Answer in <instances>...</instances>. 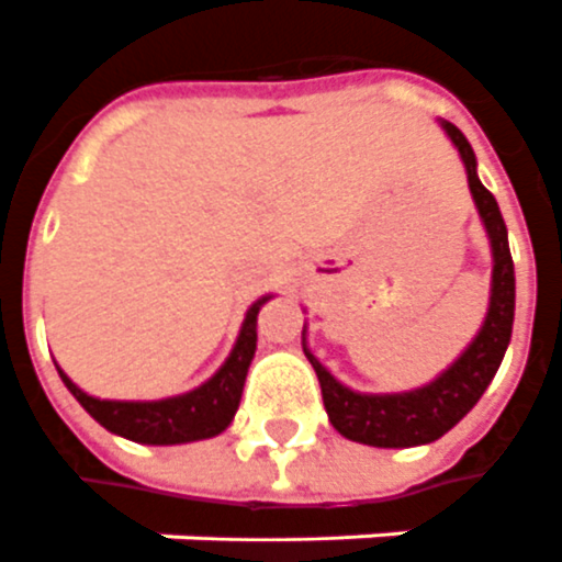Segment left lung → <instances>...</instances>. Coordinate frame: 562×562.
Returning a JSON list of instances; mask_svg holds the SVG:
<instances>
[{"instance_id": "1", "label": "left lung", "mask_w": 562, "mask_h": 562, "mask_svg": "<svg viewBox=\"0 0 562 562\" xmlns=\"http://www.w3.org/2000/svg\"><path fill=\"white\" fill-rule=\"evenodd\" d=\"M441 130L448 133L453 147L460 150L469 178V190L479 205L481 221L487 229L493 250V281H491V308L484 317V326L472 345L453 360L436 381L408 393H357V390L338 384L336 378L326 372L321 360L305 348L308 363L317 372L324 408L329 424L345 439L372 445V448H415L441 439L451 427H457L472 405L481 400V393L496 375L503 363L505 348L512 341V324H515V262L508 250V233L499 214V205L487 187L479 181L475 172V150L465 142V135L453 123L441 121ZM305 336V329H302Z\"/></svg>"}]
</instances>
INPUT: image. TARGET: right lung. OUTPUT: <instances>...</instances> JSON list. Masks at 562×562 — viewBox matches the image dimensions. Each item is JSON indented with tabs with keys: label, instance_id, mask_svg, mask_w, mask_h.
<instances>
[{
	"label": "right lung",
	"instance_id": "1",
	"mask_svg": "<svg viewBox=\"0 0 562 562\" xmlns=\"http://www.w3.org/2000/svg\"><path fill=\"white\" fill-rule=\"evenodd\" d=\"M272 296H262L248 308L245 324L236 338V348L226 357V363L202 384V387L157 402H117L87 396L78 384L57 366L63 384L69 387L75 400L81 402L83 412L99 420L102 427L142 445H184V441L211 439L221 436L238 412V400L245 390L248 366L257 351V314L262 302Z\"/></svg>",
	"mask_w": 562,
	"mask_h": 562
}]
</instances>
